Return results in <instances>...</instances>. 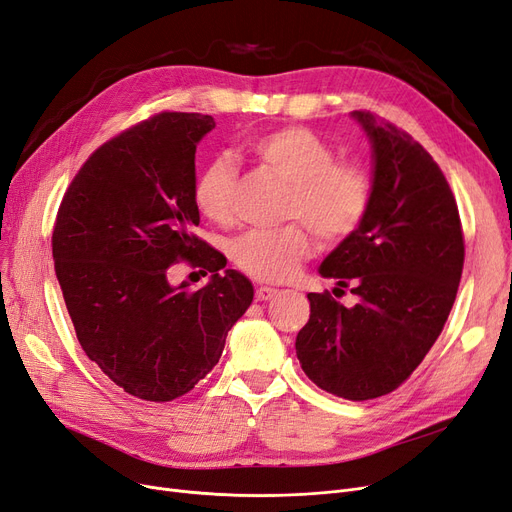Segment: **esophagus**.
Here are the masks:
<instances>
[{
	"instance_id": "1",
	"label": "esophagus",
	"mask_w": 512,
	"mask_h": 512,
	"mask_svg": "<svg viewBox=\"0 0 512 512\" xmlns=\"http://www.w3.org/2000/svg\"><path fill=\"white\" fill-rule=\"evenodd\" d=\"M277 294H279V290L269 288V285H260V288H256V300H260V302H267V300L275 298Z\"/></svg>"
}]
</instances>
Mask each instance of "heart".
Masks as SVG:
<instances>
[{
    "label": "heart",
    "mask_w": 512,
    "mask_h": 512,
    "mask_svg": "<svg viewBox=\"0 0 512 512\" xmlns=\"http://www.w3.org/2000/svg\"><path fill=\"white\" fill-rule=\"evenodd\" d=\"M245 149L262 166L290 182L285 218L304 220L325 241H340L359 229L372 201V182L359 161L336 159L330 142L317 132L288 126L252 136ZM237 168L231 157L216 155L195 180L197 210L214 220L233 216ZM313 241L302 224L254 229L233 243L237 267L260 281H288L311 256Z\"/></svg>",
    "instance_id": "obj_1"
}]
</instances>
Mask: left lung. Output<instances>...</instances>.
Returning <instances> with one entry per match:
<instances>
[{
	"instance_id": "obj_1",
	"label": "left lung",
	"mask_w": 512,
	"mask_h": 512,
	"mask_svg": "<svg viewBox=\"0 0 512 512\" xmlns=\"http://www.w3.org/2000/svg\"><path fill=\"white\" fill-rule=\"evenodd\" d=\"M372 145V201L359 229L321 262L319 275L353 285L355 306L309 294L296 336L304 374L342 399H376L410 378L452 311L464 264L458 206L420 142L353 111Z\"/></svg>"
}]
</instances>
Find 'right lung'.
Segmentation results:
<instances>
[{"label":"right lung","instance_id":"add662e5","mask_svg":"<svg viewBox=\"0 0 512 512\" xmlns=\"http://www.w3.org/2000/svg\"><path fill=\"white\" fill-rule=\"evenodd\" d=\"M212 115L159 113L105 142L81 166L54 224L56 279L81 349L126 393L172 401L218 363L252 281L193 231L195 151ZM212 272L197 293L167 271ZM223 273L220 274L219 271Z\"/></svg>","mask_w":512,"mask_h":512}]
</instances>
